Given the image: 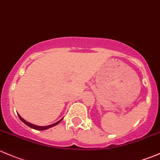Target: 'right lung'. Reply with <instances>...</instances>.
Returning <instances> with one entry per match:
<instances>
[{
  "label": "right lung",
  "instance_id": "right-lung-1",
  "mask_svg": "<svg viewBox=\"0 0 160 160\" xmlns=\"http://www.w3.org/2000/svg\"><path fill=\"white\" fill-rule=\"evenodd\" d=\"M18 117H19V118H20V121L23 122V123H24L26 125H27V126L30 127V128H31L32 129H35V130H47V129L52 128V127H54V126H56V125L59 124L60 122L62 121V120L63 119V118H62V119L59 120V121H57V122H56V123H52V124L48 125V126L41 127V126H37V125H35V124H32V123H29V122H27V121H25V120L23 119V118H22L21 117H20L19 114H18Z\"/></svg>",
  "mask_w": 160,
  "mask_h": 160
}]
</instances>
